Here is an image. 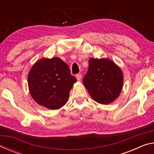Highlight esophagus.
I'll return each mask as SVG.
<instances>
[{"label":"esophagus","mask_w":154,"mask_h":154,"mask_svg":"<svg viewBox=\"0 0 154 154\" xmlns=\"http://www.w3.org/2000/svg\"><path fill=\"white\" fill-rule=\"evenodd\" d=\"M76 78L78 81H80L81 79H82V74L79 73V74L76 75Z\"/></svg>","instance_id":"esophagus-1"}]
</instances>
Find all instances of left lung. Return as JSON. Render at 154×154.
Here are the masks:
<instances>
[{
	"label": "left lung",
	"instance_id": "obj_1",
	"mask_svg": "<svg viewBox=\"0 0 154 154\" xmlns=\"http://www.w3.org/2000/svg\"><path fill=\"white\" fill-rule=\"evenodd\" d=\"M123 80L121 69L111 60L90 58L83 83L96 102L108 105L119 96Z\"/></svg>",
	"mask_w": 154,
	"mask_h": 154
}]
</instances>
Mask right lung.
Instances as JSON below:
<instances>
[{
  "label": "right lung",
  "instance_id": "obj_1",
  "mask_svg": "<svg viewBox=\"0 0 154 154\" xmlns=\"http://www.w3.org/2000/svg\"><path fill=\"white\" fill-rule=\"evenodd\" d=\"M76 82L69 66L60 58L39 60L28 75L31 96L38 105L52 110L61 108L66 103Z\"/></svg>",
  "mask_w": 154,
  "mask_h": 154
}]
</instances>
